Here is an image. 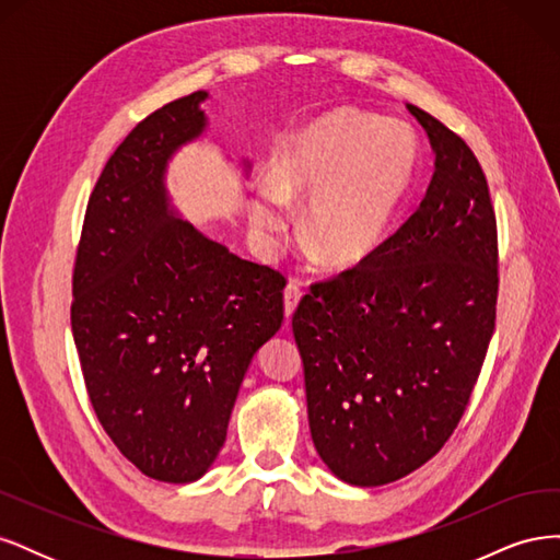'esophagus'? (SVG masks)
<instances>
[{
    "label": "esophagus",
    "instance_id": "esophagus-1",
    "mask_svg": "<svg viewBox=\"0 0 560 560\" xmlns=\"http://www.w3.org/2000/svg\"><path fill=\"white\" fill-rule=\"evenodd\" d=\"M299 301H301L299 284H296V282H290V284L284 287V317H287V319H292V315H294V311H296V306H299Z\"/></svg>",
    "mask_w": 560,
    "mask_h": 560
}]
</instances>
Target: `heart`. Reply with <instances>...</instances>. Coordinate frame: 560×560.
Wrapping results in <instances>:
<instances>
[{"mask_svg":"<svg viewBox=\"0 0 560 560\" xmlns=\"http://www.w3.org/2000/svg\"><path fill=\"white\" fill-rule=\"evenodd\" d=\"M420 161L416 130L401 118L338 107L284 140L257 179L249 224L273 245L306 200L303 235L331 266H354L389 238Z\"/></svg>","mask_w":560,"mask_h":560,"instance_id":"obj_1","label":"heart"}]
</instances>
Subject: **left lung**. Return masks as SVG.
<instances>
[{"instance_id":"obj_1","label":"left lung","mask_w":560,"mask_h":560,"mask_svg":"<svg viewBox=\"0 0 560 560\" xmlns=\"http://www.w3.org/2000/svg\"><path fill=\"white\" fill-rule=\"evenodd\" d=\"M434 173L406 224L292 317L317 455L350 486L393 483L442 451L495 329L498 229L471 149L416 105Z\"/></svg>"}]
</instances>
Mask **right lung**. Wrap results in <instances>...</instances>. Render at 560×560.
Listing matches in <instances>:
<instances>
[{
    "instance_id": "obj_1",
    "label": "right lung",
    "mask_w": 560,
    "mask_h": 560,
    "mask_svg": "<svg viewBox=\"0 0 560 560\" xmlns=\"http://www.w3.org/2000/svg\"><path fill=\"white\" fill-rule=\"evenodd\" d=\"M208 97L167 103L118 144L74 264L72 334L97 420L165 483L210 471L254 354L282 325L284 278L208 238L167 191L177 151L206 138Z\"/></svg>"
}]
</instances>
